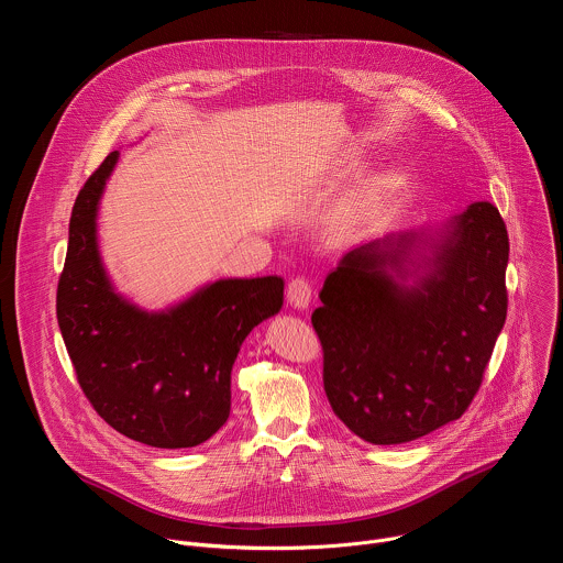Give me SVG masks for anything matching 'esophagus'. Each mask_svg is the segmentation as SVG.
<instances>
[{
	"label": "esophagus",
	"instance_id": "esophagus-1",
	"mask_svg": "<svg viewBox=\"0 0 563 563\" xmlns=\"http://www.w3.org/2000/svg\"><path fill=\"white\" fill-rule=\"evenodd\" d=\"M287 302L294 309H307L311 302V285L305 278H294L287 285Z\"/></svg>",
	"mask_w": 563,
	"mask_h": 563
}]
</instances>
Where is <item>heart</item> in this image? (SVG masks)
<instances>
[{"instance_id": "1", "label": "heart", "mask_w": 563, "mask_h": 563, "mask_svg": "<svg viewBox=\"0 0 563 563\" xmlns=\"http://www.w3.org/2000/svg\"><path fill=\"white\" fill-rule=\"evenodd\" d=\"M385 191H387V185L385 183H374L367 191H365V198L361 202L363 211H369L372 207H376L383 198H385Z\"/></svg>"}]
</instances>
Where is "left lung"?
<instances>
[{
  "mask_svg": "<svg viewBox=\"0 0 563 563\" xmlns=\"http://www.w3.org/2000/svg\"><path fill=\"white\" fill-rule=\"evenodd\" d=\"M508 254L499 209L472 202L341 258L311 323L328 400L356 437L408 443L467 410L506 323Z\"/></svg>",
  "mask_w": 563,
  "mask_h": 563,
  "instance_id": "1",
  "label": "left lung"
}]
</instances>
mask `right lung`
Returning <instances> with one entry per match:
<instances>
[{
    "mask_svg": "<svg viewBox=\"0 0 563 563\" xmlns=\"http://www.w3.org/2000/svg\"><path fill=\"white\" fill-rule=\"evenodd\" d=\"M118 157L107 155L73 205L59 332L79 387L113 430L151 448H194L227 423L240 345L280 311L285 283L220 278L159 311L122 296L98 245L100 200Z\"/></svg>",
    "mask_w": 563,
    "mask_h": 563,
    "instance_id": "1",
    "label": "right lung"
}]
</instances>
